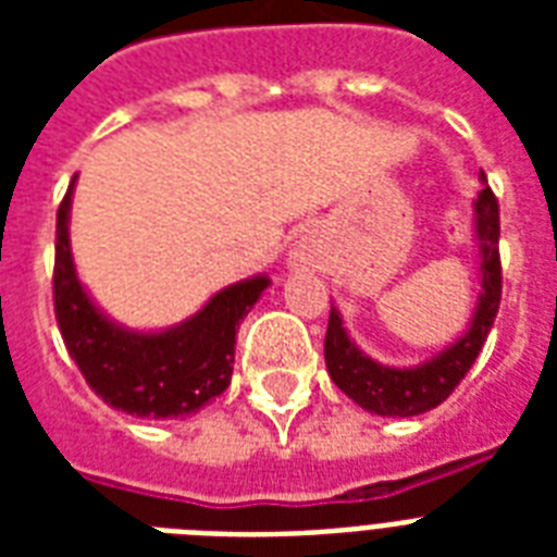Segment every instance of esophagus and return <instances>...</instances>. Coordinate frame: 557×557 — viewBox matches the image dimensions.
<instances>
[{"label":"esophagus","instance_id":"esophagus-1","mask_svg":"<svg viewBox=\"0 0 557 557\" xmlns=\"http://www.w3.org/2000/svg\"><path fill=\"white\" fill-rule=\"evenodd\" d=\"M292 260H295V265H300V269H314V253L309 245H300Z\"/></svg>","mask_w":557,"mask_h":557}]
</instances>
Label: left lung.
I'll use <instances>...</instances> for the list:
<instances>
[{
    "instance_id": "left-lung-1",
    "label": "left lung",
    "mask_w": 557,
    "mask_h": 557,
    "mask_svg": "<svg viewBox=\"0 0 557 557\" xmlns=\"http://www.w3.org/2000/svg\"><path fill=\"white\" fill-rule=\"evenodd\" d=\"M474 234L480 245V297H476L474 318L466 335H459L440 356L428 358L416 367H387L372 361L349 338L344 318L332 306L330 326H326V344L323 358L330 379L347 393L358 407H364L375 416H419L442 405L454 393L459 381L480 356L485 338L494 326L503 295L500 271V208L494 199L492 187L485 185L474 199Z\"/></svg>"
}]
</instances>
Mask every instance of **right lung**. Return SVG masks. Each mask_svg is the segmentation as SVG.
<instances>
[{
	"label": "right lung",
	"instance_id": "obj_1",
	"mask_svg": "<svg viewBox=\"0 0 557 557\" xmlns=\"http://www.w3.org/2000/svg\"><path fill=\"white\" fill-rule=\"evenodd\" d=\"M74 182L57 210L54 314L69 356L109 407L138 419H185L225 393L236 330L271 286L265 274L222 288L187 321L161 332L126 330L83 288L69 243Z\"/></svg>",
	"mask_w": 557,
	"mask_h": 557
}]
</instances>
